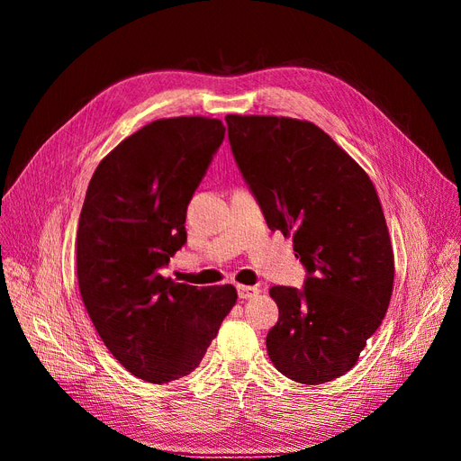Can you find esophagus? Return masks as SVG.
Segmentation results:
<instances>
[{"mask_svg": "<svg viewBox=\"0 0 461 461\" xmlns=\"http://www.w3.org/2000/svg\"><path fill=\"white\" fill-rule=\"evenodd\" d=\"M258 287H249V285H237V294H240L241 301H247V299H252V296L258 294Z\"/></svg>", "mask_w": 461, "mask_h": 461, "instance_id": "esophagus-1", "label": "esophagus"}]
</instances>
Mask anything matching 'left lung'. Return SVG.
I'll return each mask as SVG.
<instances>
[{"label": "left lung", "mask_w": 461, "mask_h": 461, "mask_svg": "<svg viewBox=\"0 0 461 461\" xmlns=\"http://www.w3.org/2000/svg\"><path fill=\"white\" fill-rule=\"evenodd\" d=\"M233 158L266 224L293 235L304 287L276 285L279 320L266 337L285 377L320 384L358 362L389 308L393 245L369 176L316 124L228 114Z\"/></svg>", "instance_id": "8db88e82"}]
</instances>
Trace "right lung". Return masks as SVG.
Wrapping results in <instances>:
<instances>
[{
    "mask_svg": "<svg viewBox=\"0 0 461 461\" xmlns=\"http://www.w3.org/2000/svg\"><path fill=\"white\" fill-rule=\"evenodd\" d=\"M224 133L216 118L155 121L99 162L86 191L77 233L82 301L111 354L143 381L189 375L237 301L233 285L160 276L187 241V204Z\"/></svg>",
    "mask_w": 461,
    "mask_h": 461,
    "instance_id": "obj_1",
    "label": "right lung"
}]
</instances>
